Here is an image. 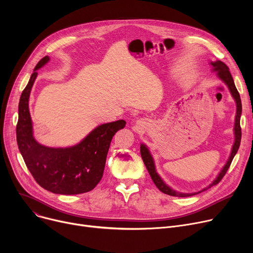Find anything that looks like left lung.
I'll list each match as a JSON object with an SVG mask.
<instances>
[{
    "label": "left lung",
    "instance_id": "1",
    "mask_svg": "<svg viewBox=\"0 0 253 253\" xmlns=\"http://www.w3.org/2000/svg\"><path fill=\"white\" fill-rule=\"evenodd\" d=\"M210 64L213 66V71L216 72L217 77L221 80V81L228 86L232 96L234 97L236 104H237V112H236V118H235V127H234V132H235V142L233 144V148H232V152L231 155L229 157V160L228 162L225 163V165L222 167L221 171L219 172V174L217 175V177L212 181V183H210L207 188L203 189L202 191L198 192V193H190V194H185V193H180V192H176L175 190H172L169 185H167L163 179L160 177L157 173L156 171V167H155V163H154V159L149 151V149L145 147L144 144L140 145V155L141 158L143 160V163L147 167L149 173L154 181V183L156 184V187L160 190L162 193L167 194L169 196H174V197H190V196H194L196 194L201 193L203 191H206L208 189H210L211 187H213V185L217 184L222 177L224 176V174L227 173V171L233 161V159L235 157V155L237 154L239 147H240V142H241V127H240V118H241V113H242V103H241V98H240V94H239V92L235 86L234 83V80L233 77L229 71V68L227 65H225L222 61L217 60L215 62H210Z\"/></svg>",
    "mask_w": 253,
    "mask_h": 253
}]
</instances>
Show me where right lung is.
Masks as SVG:
<instances>
[{"mask_svg":"<svg viewBox=\"0 0 253 253\" xmlns=\"http://www.w3.org/2000/svg\"><path fill=\"white\" fill-rule=\"evenodd\" d=\"M48 61L49 57L45 56L38 62L21 93L16 125L18 149L26 167L43 189L60 195L87 193L100 181L113 136L125 127L126 122L119 120L99 125L74 147L49 148L40 144L33 134L29 100L37 70Z\"/></svg>","mask_w":253,"mask_h":253,"instance_id":"add662e5","label":"right lung"}]
</instances>
